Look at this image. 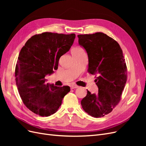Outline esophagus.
Here are the masks:
<instances>
[{
	"instance_id": "34e87169",
	"label": "esophagus",
	"mask_w": 146,
	"mask_h": 146,
	"mask_svg": "<svg viewBox=\"0 0 146 146\" xmlns=\"http://www.w3.org/2000/svg\"><path fill=\"white\" fill-rule=\"evenodd\" d=\"M78 88V86L77 85H75V84H72V85H70V88H71V89H75V88Z\"/></svg>"
}]
</instances>
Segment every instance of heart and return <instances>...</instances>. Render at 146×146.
<instances>
[{"label": "heart", "instance_id": "b5f03b06", "mask_svg": "<svg viewBox=\"0 0 146 146\" xmlns=\"http://www.w3.org/2000/svg\"><path fill=\"white\" fill-rule=\"evenodd\" d=\"M82 47H74L72 49V51H76V50H80L82 49Z\"/></svg>", "mask_w": 146, "mask_h": 146}]
</instances>
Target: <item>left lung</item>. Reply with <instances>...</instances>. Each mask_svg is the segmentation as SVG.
<instances>
[{
    "mask_svg": "<svg viewBox=\"0 0 146 146\" xmlns=\"http://www.w3.org/2000/svg\"><path fill=\"white\" fill-rule=\"evenodd\" d=\"M78 38L79 44L88 54V72L98 76L96 79L98 93L87 90L81 105L89 115L103 117L119 104L127 80L122 50L116 41L104 33L78 35Z\"/></svg>",
    "mask_w": 146,
    "mask_h": 146,
    "instance_id": "obj_1",
    "label": "left lung"
}]
</instances>
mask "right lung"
Wrapping results in <instances>:
<instances>
[{
  "label": "right lung",
  "mask_w": 146,
  "mask_h": 146,
  "mask_svg": "<svg viewBox=\"0 0 146 146\" xmlns=\"http://www.w3.org/2000/svg\"><path fill=\"white\" fill-rule=\"evenodd\" d=\"M76 35L44 32L35 35L21 48L15 68V80L24 105L42 117L56 113L68 86H55L46 83L45 76L58 68L60 57L68 52Z\"/></svg>",
  "instance_id": "obj_1"
}]
</instances>
